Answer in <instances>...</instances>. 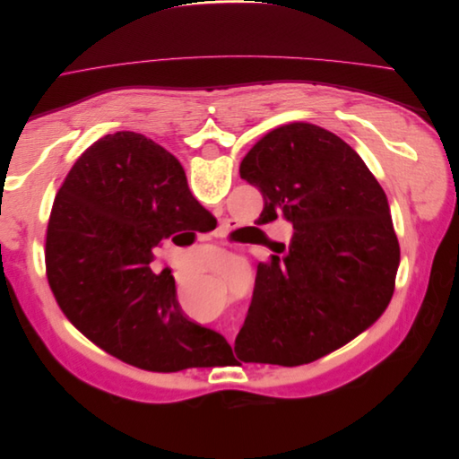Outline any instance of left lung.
<instances>
[{
	"label": "left lung",
	"instance_id": "obj_1",
	"mask_svg": "<svg viewBox=\"0 0 459 459\" xmlns=\"http://www.w3.org/2000/svg\"><path fill=\"white\" fill-rule=\"evenodd\" d=\"M239 174L264 199L258 224L283 216V258L260 264L235 337L243 362L302 366L352 341L394 293L400 247L383 187L339 135L307 122L272 130Z\"/></svg>",
	"mask_w": 459,
	"mask_h": 459
}]
</instances>
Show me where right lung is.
Masks as SVG:
<instances>
[{"label": "right lung", "instance_id": "add662e5", "mask_svg": "<svg viewBox=\"0 0 459 459\" xmlns=\"http://www.w3.org/2000/svg\"><path fill=\"white\" fill-rule=\"evenodd\" d=\"M208 212L174 155L145 135L95 142L65 178L48 221L46 273L73 325L105 352L147 371L221 362L231 346L187 319L155 248L199 231Z\"/></svg>", "mask_w": 459, "mask_h": 459}]
</instances>
